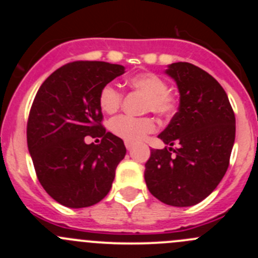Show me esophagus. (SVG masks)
Returning a JSON list of instances; mask_svg holds the SVG:
<instances>
[{"instance_id":"34e87169","label":"esophagus","mask_w":258,"mask_h":258,"mask_svg":"<svg viewBox=\"0 0 258 258\" xmlns=\"http://www.w3.org/2000/svg\"><path fill=\"white\" fill-rule=\"evenodd\" d=\"M124 146H126V148L128 151H131L132 150V147H134V144H132V142H128V141H126L124 142Z\"/></svg>"}]
</instances>
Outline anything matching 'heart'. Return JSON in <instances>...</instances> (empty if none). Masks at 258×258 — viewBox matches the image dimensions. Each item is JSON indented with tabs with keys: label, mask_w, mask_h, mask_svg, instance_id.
<instances>
[{
	"label": "heart",
	"mask_w": 258,
	"mask_h": 258,
	"mask_svg": "<svg viewBox=\"0 0 258 258\" xmlns=\"http://www.w3.org/2000/svg\"><path fill=\"white\" fill-rule=\"evenodd\" d=\"M131 88L146 96L145 111H152L158 116H171L176 110V100L170 92L168 86L156 74H139L127 80ZM122 92L113 85L103 86L98 96V103L103 112L114 113L122 103ZM111 131L119 139L128 142H139L146 135L156 130L155 119L151 117L118 116L111 121Z\"/></svg>",
	"instance_id": "heart-1"
}]
</instances>
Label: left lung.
I'll return each mask as SVG.
<instances>
[{
  "mask_svg": "<svg viewBox=\"0 0 258 258\" xmlns=\"http://www.w3.org/2000/svg\"><path fill=\"white\" fill-rule=\"evenodd\" d=\"M166 74L177 83L179 106L158 139L177 147L151 150L145 181L163 204L194 206L209 196L227 171L235 144V113L222 86L200 67L176 62Z\"/></svg>",
  "mask_w": 258,
  "mask_h": 258,
  "instance_id": "obj_1",
  "label": "left lung"
}]
</instances>
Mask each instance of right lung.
Masks as SVG:
<instances>
[{
	"instance_id": "right-lung-1",
	"label": "right lung",
	"mask_w": 258,
	"mask_h": 258,
	"mask_svg": "<svg viewBox=\"0 0 258 258\" xmlns=\"http://www.w3.org/2000/svg\"><path fill=\"white\" fill-rule=\"evenodd\" d=\"M124 74L121 64L75 61L46 79L31 106L27 146L36 175L49 196L70 209L105 199L126 155L119 137L106 132L98 96ZM100 137V145L85 144Z\"/></svg>"
}]
</instances>
